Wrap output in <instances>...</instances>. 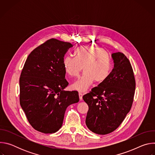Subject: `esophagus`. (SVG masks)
I'll return each instance as SVG.
<instances>
[{"label": "esophagus", "mask_w": 155, "mask_h": 155, "mask_svg": "<svg viewBox=\"0 0 155 155\" xmlns=\"http://www.w3.org/2000/svg\"><path fill=\"white\" fill-rule=\"evenodd\" d=\"M79 95V99H80V101H82L83 100V94L81 93H79L78 94Z\"/></svg>", "instance_id": "obj_1"}]
</instances>
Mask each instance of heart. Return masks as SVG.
<instances>
[{
    "label": "heart",
    "instance_id": "b5f03b06",
    "mask_svg": "<svg viewBox=\"0 0 155 155\" xmlns=\"http://www.w3.org/2000/svg\"><path fill=\"white\" fill-rule=\"evenodd\" d=\"M76 58L68 55L63 59L64 70L68 75L77 77L84 73L71 85L72 90L84 93L95 81L104 82L110 75L112 59L109 53L95 46H80L75 51Z\"/></svg>",
    "mask_w": 155,
    "mask_h": 155
}]
</instances>
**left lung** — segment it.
Instances as JSON below:
<instances>
[{
  "mask_svg": "<svg viewBox=\"0 0 155 155\" xmlns=\"http://www.w3.org/2000/svg\"><path fill=\"white\" fill-rule=\"evenodd\" d=\"M112 57L114 68L107 80L83 96L89 107L86 124L100 135L110 133L121 124L131 108L136 89L129 59L120 52Z\"/></svg>",
  "mask_w": 155,
  "mask_h": 155,
  "instance_id": "8db88e82",
  "label": "left lung"
}]
</instances>
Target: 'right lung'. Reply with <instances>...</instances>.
<instances>
[{
  "label": "right lung",
  "instance_id": "obj_1",
  "mask_svg": "<svg viewBox=\"0 0 155 155\" xmlns=\"http://www.w3.org/2000/svg\"><path fill=\"white\" fill-rule=\"evenodd\" d=\"M69 42L51 38L28 56L19 78V101L28 121L37 130L54 133L62 126L66 108L79 101L76 91L64 89L65 54Z\"/></svg>",
  "mask_w": 155,
  "mask_h": 155
}]
</instances>
